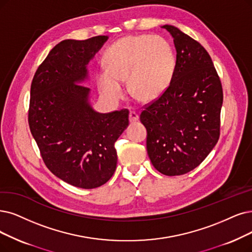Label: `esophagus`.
<instances>
[{
    "mask_svg": "<svg viewBox=\"0 0 252 252\" xmlns=\"http://www.w3.org/2000/svg\"><path fill=\"white\" fill-rule=\"evenodd\" d=\"M138 120V115L136 112H134V110H131V112L129 113V121L131 123L133 122H136V121Z\"/></svg>",
    "mask_w": 252,
    "mask_h": 252,
    "instance_id": "obj_1",
    "label": "esophagus"
}]
</instances>
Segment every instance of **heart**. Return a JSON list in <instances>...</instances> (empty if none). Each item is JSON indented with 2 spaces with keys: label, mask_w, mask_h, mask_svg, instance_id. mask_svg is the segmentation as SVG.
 Segmentation results:
<instances>
[{
  "label": "heart",
  "mask_w": 252,
  "mask_h": 252,
  "mask_svg": "<svg viewBox=\"0 0 252 252\" xmlns=\"http://www.w3.org/2000/svg\"><path fill=\"white\" fill-rule=\"evenodd\" d=\"M106 69L97 73L98 88L107 99L124 96L123 80L130 92L142 101H153L164 93L174 76L176 58L162 37L131 35L121 38L104 54Z\"/></svg>",
  "instance_id": "obj_1"
}]
</instances>
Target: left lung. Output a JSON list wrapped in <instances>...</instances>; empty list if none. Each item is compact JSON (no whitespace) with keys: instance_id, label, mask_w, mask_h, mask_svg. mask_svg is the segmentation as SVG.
Returning <instances> with one entry per match:
<instances>
[{"instance_id":"8db88e82","label":"left lung","mask_w":252,"mask_h":252,"mask_svg":"<svg viewBox=\"0 0 252 252\" xmlns=\"http://www.w3.org/2000/svg\"><path fill=\"white\" fill-rule=\"evenodd\" d=\"M177 50L164 93L143 106L151 162L165 176H181L203 162L220 135L222 86L210 55L196 40L165 25Z\"/></svg>"}]
</instances>
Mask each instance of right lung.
Returning a JSON list of instances; mask_svg holds the SVG:
<instances>
[{
	"instance_id": "add662e5",
	"label": "right lung",
	"mask_w": 252,
	"mask_h": 252,
	"mask_svg": "<svg viewBox=\"0 0 252 252\" xmlns=\"http://www.w3.org/2000/svg\"><path fill=\"white\" fill-rule=\"evenodd\" d=\"M107 40H63L39 65L31 85L28 121L46 167L84 189L105 184L117 166L115 143L129 124V110L94 112L90 89L78 84L87 64Z\"/></svg>"
}]
</instances>
